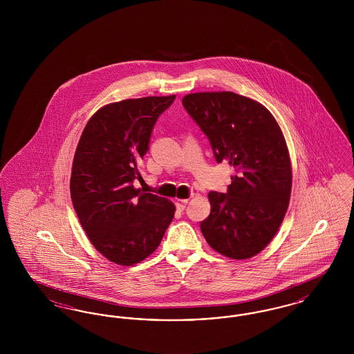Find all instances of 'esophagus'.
Returning <instances> with one entry per match:
<instances>
[{
  "mask_svg": "<svg viewBox=\"0 0 354 354\" xmlns=\"http://www.w3.org/2000/svg\"><path fill=\"white\" fill-rule=\"evenodd\" d=\"M187 203H188V199H178V201H176V207H178L180 211H183L185 208V205H187Z\"/></svg>",
  "mask_w": 354,
  "mask_h": 354,
  "instance_id": "esophagus-1",
  "label": "esophagus"
}]
</instances>
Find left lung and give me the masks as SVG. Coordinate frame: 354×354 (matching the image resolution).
<instances>
[{"label": "left lung", "mask_w": 354, "mask_h": 354, "mask_svg": "<svg viewBox=\"0 0 354 354\" xmlns=\"http://www.w3.org/2000/svg\"><path fill=\"white\" fill-rule=\"evenodd\" d=\"M182 103L216 162H228L236 172L225 194H208L211 214L201 223L203 236L227 257H252L276 235L289 204L284 135L264 106L231 91L188 94Z\"/></svg>", "instance_id": "8db88e82"}]
</instances>
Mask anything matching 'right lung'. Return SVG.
Masks as SVG:
<instances>
[{
    "label": "right lung",
    "mask_w": 354,
    "mask_h": 354,
    "mask_svg": "<svg viewBox=\"0 0 354 354\" xmlns=\"http://www.w3.org/2000/svg\"><path fill=\"white\" fill-rule=\"evenodd\" d=\"M176 95L111 103L87 122L74 155L70 194L93 245L113 263L133 266L160 244L175 205L135 189L152 130Z\"/></svg>",
    "instance_id": "add662e5"
}]
</instances>
